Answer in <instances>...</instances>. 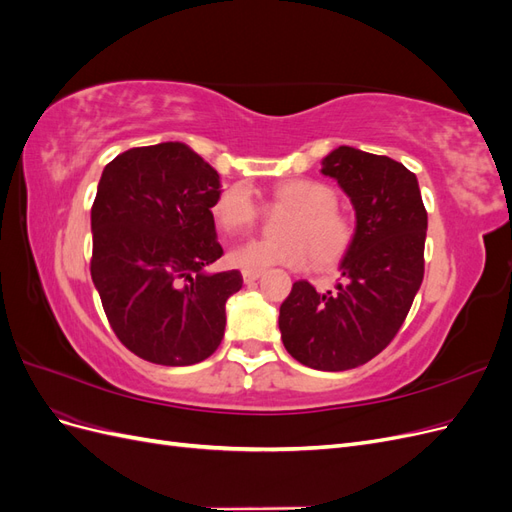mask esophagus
Listing matches in <instances>:
<instances>
[{
  "label": "esophagus",
  "instance_id": "34e87169",
  "mask_svg": "<svg viewBox=\"0 0 512 512\" xmlns=\"http://www.w3.org/2000/svg\"><path fill=\"white\" fill-rule=\"evenodd\" d=\"M260 275H262V271H243V282L254 284Z\"/></svg>",
  "mask_w": 512,
  "mask_h": 512
}]
</instances>
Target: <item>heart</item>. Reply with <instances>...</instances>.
<instances>
[{"instance_id":"heart-1","label":"heart","mask_w":512,"mask_h":512,"mask_svg":"<svg viewBox=\"0 0 512 512\" xmlns=\"http://www.w3.org/2000/svg\"><path fill=\"white\" fill-rule=\"evenodd\" d=\"M273 203L294 213L282 228L284 241L250 239L232 247L228 260L243 271H267L271 267L303 269L314 258L318 269L335 267L354 239V226L335 209L337 196L327 183L316 179H292L277 185ZM213 220L226 232H243L258 218V205L245 185L224 190L213 207Z\"/></svg>"}]
</instances>
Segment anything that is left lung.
<instances>
[{
    "label": "left lung",
    "mask_w": 512,
    "mask_h": 512,
    "mask_svg": "<svg viewBox=\"0 0 512 512\" xmlns=\"http://www.w3.org/2000/svg\"><path fill=\"white\" fill-rule=\"evenodd\" d=\"M320 173L350 198L354 239L335 290L292 284L280 331L292 359L346 371L374 359L404 324L425 273L427 211L416 175L386 156L342 145L322 160Z\"/></svg>",
    "instance_id": "8db88e82"
}]
</instances>
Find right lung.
Instances as JSON below:
<instances>
[{"label":"right lung","mask_w":512,"mask_h":512,"mask_svg":"<svg viewBox=\"0 0 512 512\" xmlns=\"http://www.w3.org/2000/svg\"><path fill=\"white\" fill-rule=\"evenodd\" d=\"M218 170L185 143L119 153L91 207V280L119 342L158 365H194L222 344L239 271L207 273L224 250L211 207Z\"/></svg>","instance_id":"obj_1"}]
</instances>
